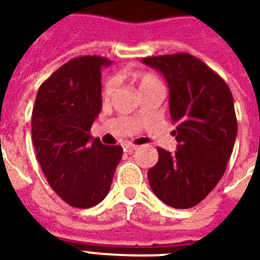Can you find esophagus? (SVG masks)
Masks as SVG:
<instances>
[{
    "instance_id": "obj_1",
    "label": "esophagus",
    "mask_w": 260,
    "mask_h": 260,
    "mask_svg": "<svg viewBox=\"0 0 260 260\" xmlns=\"http://www.w3.org/2000/svg\"><path fill=\"white\" fill-rule=\"evenodd\" d=\"M122 146H124L125 152H128V153L134 152V150H136V147H138L136 145H134V143H131V142H125Z\"/></svg>"
}]
</instances>
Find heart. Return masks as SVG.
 I'll use <instances>...</instances> for the list:
<instances>
[{
  "mask_svg": "<svg viewBox=\"0 0 260 260\" xmlns=\"http://www.w3.org/2000/svg\"><path fill=\"white\" fill-rule=\"evenodd\" d=\"M158 82L153 75H149V74H145V75H141L139 76V90L143 89V87H146L149 85H153V83H156ZM114 90V80L110 79L106 82V86H104V96L108 97Z\"/></svg>",
  "mask_w": 260,
  "mask_h": 260,
  "instance_id": "heart-1",
  "label": "heart"
}]
</instances>
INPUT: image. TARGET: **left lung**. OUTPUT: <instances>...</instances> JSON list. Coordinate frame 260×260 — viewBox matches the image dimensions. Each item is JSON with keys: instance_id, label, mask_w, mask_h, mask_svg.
Returning a JSON list of instances; mask_svg holds the SVG:
<instances>
[{"instance_id": "left-lung-1", "label": "left lung", "mask_w": 260, "mask_h": 260, "mask_svg": "<svg viewBox=\"0 0 260 260\" xmlns=\"http://www.w3.org/2000/svg\"><path fill=\"white\" fill-rule=\"evenodd\" d=\"M169 86L177 152L157 149L147 178L154 195L175 209H189L221 180L231 157L237 118L229 86L201 59L186 53L143 58Z\"/></svg>"}]
</instances>
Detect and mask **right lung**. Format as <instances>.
<instances>
[{"mask_svg":"<svg viewBox=\"0 0 260 260\" xmlns=\"http://www.w3.org/2000/svg\"><path fill=\"white\" fill-rule=\"evenodd\" d=\"M108 65L96 55L68 61L40 86L31 114V139L48 184L80 209L107 196L122 157V147L90 136L102 111V68Z\"/></svg>","mask_w":260,"mask_h":260,"instance_id":"obj_1","label":"right lung"}]
</instances>
